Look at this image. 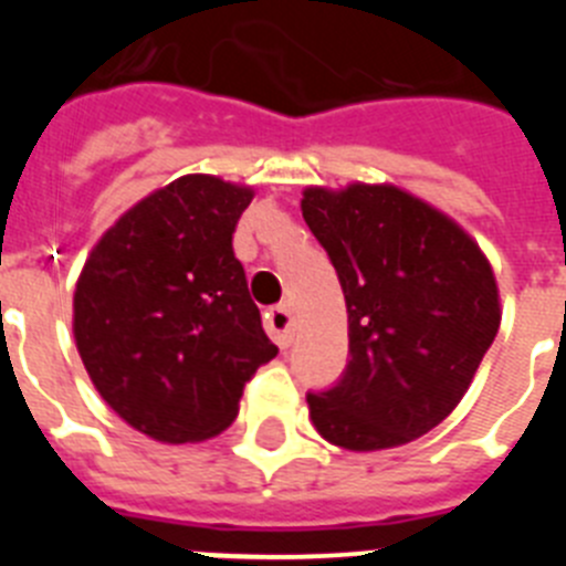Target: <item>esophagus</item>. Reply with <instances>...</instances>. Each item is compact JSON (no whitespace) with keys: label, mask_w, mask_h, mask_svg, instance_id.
Segmentation results:
<instances>
[{"label":"esophagus","mask_w":566,"mask_h":566,"mask_svg":"<svg viewBox=\"0 0 566 566\" xmlns=\"http://www.w3.org/2000/svg\"><path fill=\"white\" fill-rule=\"evenodd\" d=\"M266 332L272 334L274 343L280 348H289L294 339V317H292V308L283 303V306H274L266 312Z\"/></svg>","instance_id":"obj_1"}]
</instances>
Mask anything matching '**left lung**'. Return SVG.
Listing matches in <instances>:
<instances>
[{
	"instance_id": "1",
	"label": "left lung",
	"mask_w": 566,
	"mask_h": 566,
	"mask_svg": "<svg viewBox=\"0 0 566 566\" xmlns=\"http://www.w3.org/2000/svg\"><path fill=\"white\" fill-rule=\"evenodd\" d=\"M303 218L337 269L348 365L308 394V417L345 451L399 448L462 402L502 323L490 260L453 218L394 184L306 187Z\"/></svg>"
}]
</instances>
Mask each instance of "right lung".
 Here are the masks:
<instances>
[{
	"label": "right lung",
	"instance_id": "obj_1",
	"mask_svg": "<svg viewBox=\"0 0 566 566\" xmlns=\"http://www.w3.org/2000/svg\"><path fill=\"white\" fill-rule=\"evenodd\" d=\"M254 189L181 175L102 234L73 294L90 379L155 442H203L234 422L243 385L277 357L232 234Z\"/></svg>",
	"mask_w": 566,
	"mask_h": 566
}]
</instances>
